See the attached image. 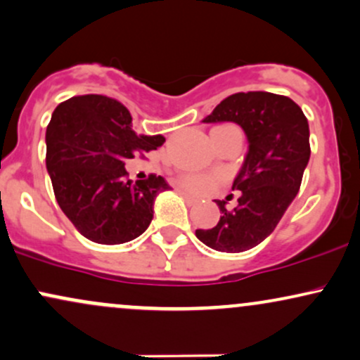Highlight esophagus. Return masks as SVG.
Segmentation results:
<instances>
[{
	"label": "esophagus",
	"instance_id": "esophagus-1",
	"mask_svg": "<svg viewBox=\"0 0 360 360\" xmlns=\"http://www.w3.org/2000/svg\"><path fill=\"white\" fill-rule=\"evenodd\" d=\"M177 191H179V194L181 196L184 198L186 201H188L189 205H194V203H198V198H194L193 194H189V193H186V191H183V189H177Z\"/></svg>",
	"mask_w": 360,
	"mask_h": 360
}]
</instances>
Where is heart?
I'll use <instances>...</instances> for the list:
<instances>
[{"mask_svg":"<svg viewBox=\"0 0 360 360\" xmlns=\"http://www.w3.org/2000/svg\"><path fill=\"white\" fill-rule=\"evenodd\" d=\"M220 177L218 176H208V174H186L181 179V184L188 188L189 191L194 193H208L218 184Z\"/></svg>","mask_w":360,"mask_h":360,"instance_id":"heart-1","label":"heart"}]
</instances>
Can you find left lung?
Returning <instances> with one entry per match:
<instances>
[{
  "instance_id": "left-lung-1",
  "label": "left lung",
  "mask_w": 360,
  "mask_h": 360,
  "mask_svg": "<svg viewBox=\"0 0 360 360\" xmlns=\"http://www.w3.org/2000/svg\"><path fill=\"white\" fill-rule=\"evenodd\" d=\"M233 122L245 131L249 152L232 189L240 191L238 205L226 210L217 200L221 217L208 230H196L205 245L218 252H243L274 232L300 191L309 160V127L303 110L291 98L266 91L235 93L203 120Z\"/></svg>"
}]
</instances>
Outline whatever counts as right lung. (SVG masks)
Listing matches in <instances>:
<instances>
[{"instance_id":"obj_1","label":"right lung","mask_w":360,"mask_h":360,"mask_svg":"<svg viewBox=\"0 0 360 360\" xmlns=\"http://www.w3.org/2000/svg\"><path fill=\"white\" fill-rule=\"evenodd\" d=\"M45 142L53 194L77 232L105 245L146 232L157 194L171 186L154 174L137 183L127 179L125 162L162 146V135H137L122 103L84 94L53 110Z\"/></svg>"}]
</instances>
